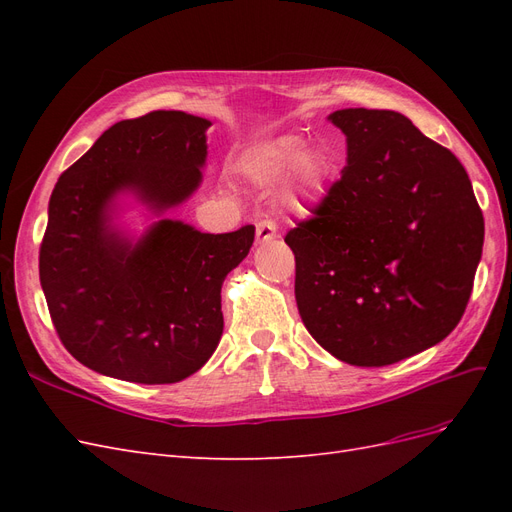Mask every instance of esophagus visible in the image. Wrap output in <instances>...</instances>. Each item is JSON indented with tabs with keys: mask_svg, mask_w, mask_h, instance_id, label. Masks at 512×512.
<instances>
[{
	"mask_svg": "<svg viewBox=\"0 0 512 512\" xmlns=\"http://www.w3.org/2000/svg\"><path fill=\"white\" fill-rule=\"evenodd\" d=\"M277 237V228H275V222L273 220H260L256 224V241L258 243H265V241H271Z\"/></svg>",
	"mask_w": 512,
	"mask_h": 512,
	"instance_id": "1",
	"label": "esophagus"
}]
</instances>
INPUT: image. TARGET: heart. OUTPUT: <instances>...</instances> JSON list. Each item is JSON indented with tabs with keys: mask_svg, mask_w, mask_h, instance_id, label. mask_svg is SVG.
I'll use <instances>...</instances> for the list:
<instances>
[{
	"mask_svg": "<svg viewBox=\"0 0 512 512\" xmlns=\"http://www.w3.org/2000/svg\"><path fill=\"white\" fill-rule=\"evenodd\" d=\"M239 170L254 185H273L286 177L284 200L294 209H305L316 200L329 179L327 158L316 149H305L299 136H280L247 149Z\"/></svg>",
	"mask_w": 512,
	"mask_h": 512,
	"instance_id": "heart-1",
	"label": "heart"
}]
</instances>
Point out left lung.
<instances>
[{"mask_svg":"<svg viewBox=\"0 0 512 512\" xmlns=\"http://www.w3.org/2000/svg\"><path fill=\"white\" fill-rule=\"evenodd\" d=\"M342 177L288 230L307 331L339 361L393 365L466 312L485 220L466 168L395 111L342 108Z\"/></svg>","mask_w":512,"mask_h":512,"instance_id":"left-lung-1","label":"left lung"}]
</instances>
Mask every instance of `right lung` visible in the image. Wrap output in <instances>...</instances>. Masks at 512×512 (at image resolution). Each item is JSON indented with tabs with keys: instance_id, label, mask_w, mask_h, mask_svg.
I'll return each instance as SVG.
<instances>
[{
	"instance_id": "obj_1",
	"label": "right lung",
	"mask_w": 512,
	"mask_h": 512,
	"mask_svg": "<svg viewBox=\"0 0 512 512\" xmlns=\"http://www.w3.org/2000/svg\"><path fill=\"white\" fill-rule=\"evenodd\" d=\"M209 126L181 111L119 121L55 183L40 284L61 344L104 376L173 384L220 344L224 277L250 252L256 228L209 235L162 220L130 245L106 213L123 188L156 209L183 203L200 183Z\"/></svg>"
}]
</instances>
